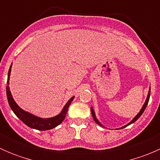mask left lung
Listing matches in <instances>:
<instances>
[{
    "label": "left lung",
    "instance_id": "1",
    "mask_svg": "<svg viewBox=\"0 0 160 160\" xmlns=\"http://www.w3.org/2000/svg\"><path fill=\"white\" fill-rule=\"evenodd\" d=\"M149 98H150V88H149V93H148V96H147V98H146V102H145V104H143L142 108V109H141V110H140L139 112H138V114H137V115L135 116V117L134 118L132 119V121H131V122H129V123H128V124H127V125H125V126L122 127V128H125V127H126V126H128V125H131V124H132V123H134V122H136V121L138 120V118H139V117H140V116L142 115V113L144 112L145 109H146V106H147L148 103H149ZM91 114H92V116H93V120L95 121V122H96L97 124H98V125H101V126H102V127H103V125H101V124L99 122H98V119L96 118V116H95V113H94V111H93V108H91Z\"/></svg>",
    "mask_w": 160,
    "mask_h": 160
}]
</instances>
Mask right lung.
Returning a JSON list of instances; mask_svg holds the SVG:
<instances>
[{
    "mask_svg": "<svg viewBox=\"0 0 160 160\" xmlns=\"http://www.w3.org/2000/svg\"><path fill=\"white\" fill-rule=\"evenodd\" d=\"M11 67H12V64L11 65L10 69H9L8 71V86L7 88H6V93H7V98L8 101L9 105H10L13 112L15 114V115L17 116L22 122H23L27 126L30 127V128H34V129L40 131L52 129V128H55V127H56L57 125H59V124L62 123V121L65 119L66 114H67V111H68L69 106L70 105L71 102H72V101L73 100L74 97H72V98L69 100L68 102L67 103V104L64 106L63 109L61 111V113H59L58 115L55 116V117L50 118H38L37 117V116L33 115V114H30V113L27 112V111L22 110L21 108L18 107V105L16 104V102L14 101V99H13V97L12 95H11L10 88H9L8 86Z\"/></svg>",
    "mask_w": 160,
    "mask_h": 160,
    "instance_id": "obj_1",
    "label": "right lung"
}]
</instances>
